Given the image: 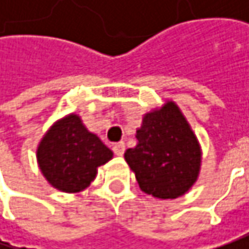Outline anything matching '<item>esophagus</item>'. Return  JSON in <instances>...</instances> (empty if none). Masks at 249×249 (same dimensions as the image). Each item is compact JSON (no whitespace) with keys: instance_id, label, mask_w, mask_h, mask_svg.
<instances>
[{"instance_id":"34e87169","label":"esophagus","mask_w":249,"mask_h":249,"mask_svg":"<svg viewBox=\"0 0 249 249\" xmlns=\"http://www.w3.org/2000/svg\"><path fill=\"white\" fill-rule=\"evenodd\" d=\"M124 149H126V145H124V142H123V141L113 144V152H115L118 157H122V155L124 154Z\"/></svg>"}]
</instances>
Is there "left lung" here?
Returning <instances> with one entry per match:
<instances>
[{
	"label": "left lung",
	"instance_id": "obj_1",
	"mask_svg": "<svg viewBox=\"0 0 249 249\" xmlns=\"http://www.w3.org/2000/svg\"><path fill=\"white\" fill-rule=\"evenodd\" d=\"M136 139V147L126 149L124 159L141 191L159 199H175L196 184L202 149L175 101L166 100L147 112Z\"/></svg>",
	"mask_w": 249,
	"mask_h": 249
}]
</instances>
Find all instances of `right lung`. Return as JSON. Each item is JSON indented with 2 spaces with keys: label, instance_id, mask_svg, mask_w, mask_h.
I'll use <instances>...</instances> for the list:
<instances>
[{
  "label": "right lung",
  "instance_id": "right-lung-1",
  "mask_svg": "<svg viewBox=\"0 0 249 249\" xmlns=\"http://www.w3.org/2000/svg\"><path fill=\"white\" fill-rule=\"evenodd\" d=\"M36 157L43 176L53 188L76 194L90 187L98 167L109 162L113 152L84 126L77 113H69L45 131Z\"/></svg>",
  "mask_w": 249,
  "mask_h": 249
}]
</instances>
